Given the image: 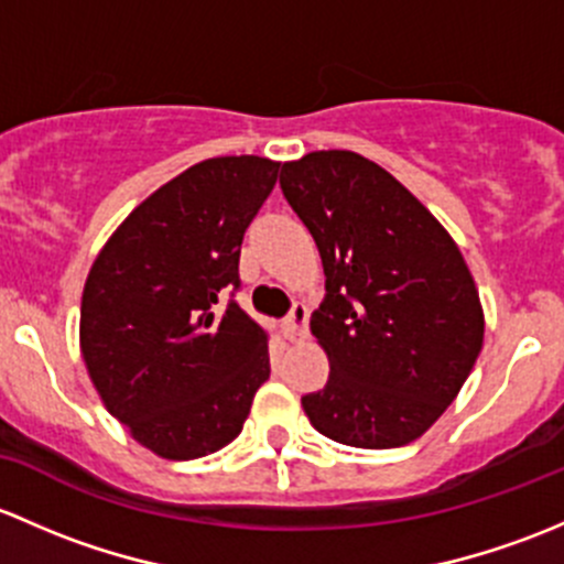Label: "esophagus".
<instances>
[{"label":"esophagus","mask_w":564,"mask_h":564,"mask_svg":"<svg viewBox=\"0 0 564 564\" xmlns=\"http://www.w3.org/2000/svg\"><path fill=\"white\" fill-rule=\"evenodd\" d=\"M306 325H310V310L304 304H293L290 315L282 321L284 336L290 341H301L306 336Z\"/></svg>","instance_id":"1"}]
</instances>
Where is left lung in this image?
Wrapping results in <instances>:
<instances>
[{
    "label": "left lung",
    "mask_w": 564,
    "mask_h": 564,
    "mask_svg": "<svg viewBox=\"0 0 564 564\" xmlns=\"http://www.w3.org/2000/svg\"><path fill=\"white\" fill-rule=\"evenodd\" d=\"M282 193L323 258L312 334L325 388L301 397L328 440L399 448L462 391L484 347L478 288L448 230L377 162L312 152L282 165Z\"/></svg>",
    "instance_id": "1"
}]
</instances>
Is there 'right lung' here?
Returning a JSON list of instances; mask_svg holds the SVG:
<instances>
[{
  "label": "right lung",
  "instance_id": "right-lung-1",
  "mask_svg": "<svg viewBox=\"0 0 564 564\" xmlns=\"http://www.w3.org/2000/svg\"><path fill=\"white\" fill-rule=\"evenodd\" d=\"M280 162L214 156L149 195L97 254L80 352L110 415L162 458H200L241 434L269 380V334L234 299L249 223Z\"/></svg>",
  "mask_w": 564,
  "mask_h": 564
}]
</instances>
